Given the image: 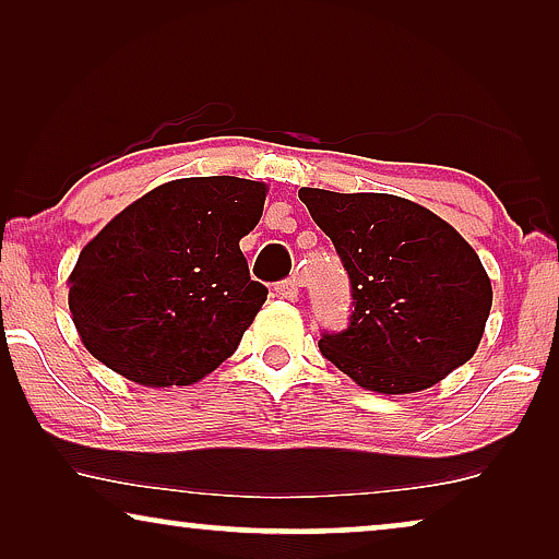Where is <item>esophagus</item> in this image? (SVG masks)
<instances>
[{
	"label": "esophagus",
	"instance_id": "1",
	"mask_svg": "<svg viewBox=\"0 0 559 559\" xmlns=\"http://www.w3.org/2000/svg\"><path fill=\"white\" fill-rule=\"evenodd\" d=\"M277 295L280 297H285V300H289V302H297L300 300V280H287V282H280L277 287Z\"/></svg>",
	"mask_w": 559,
	"mask_h": 559
}]
</instances>
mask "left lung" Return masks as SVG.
I'll use <instances>...</instances> for the list:
<instances>
[{"instance_id": "left-lung-1", "label": "left lung", "mask_w": 559, "mask_h": 559, "mask_svg": "<svg viewBox=\"0 0 559 559\" xmlns=\"http://www.w3.org/2000/svg\"><path fill=\"white\" fill-rule=\"evenodd\" d=\"M354 289L348 331L320 354L377 394L425 392L471 361L491 312V280L468 241L425 205L389 193L300 188Z\"/></svg>"}]
</instances>
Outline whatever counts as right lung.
Masks as SVG:
<instances>
[{
  "label": "right lung",
  "instance_id": "obj_1",
  "mask_svg": "<svg viewBox=\"0 0 559 559\" xmlns=\"http://www.w3.org/2000/svg\"><path fill=\"white\" fill-rule=\"evenodd\" d=\"M270 188L213 175L157 186L117 213L68 274V308L94 358L134 384L190 386L218 369L266 300L239 241Z\"/></svg>",
  "mask_w": 559,
  "mask_h": 559
}]
</instances>
